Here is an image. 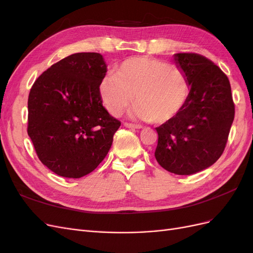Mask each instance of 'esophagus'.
<instances>
[{"instance_id": "esophagus-1", "label": "esophagus", "mask_w": 253, "mask_h": 253, "mask_svg": "<svg viewBox=\"0 0 253 253\" xmlns=\"http://www.w3.org/2000/svg\"><path fill=\"white\" fill-rule=\"evenodd\" d=\"M125 126L126 127H129V128H141L142 126H139V125H134V124H129V122H125L124 124Z\"/></svg>"}]
</instances>
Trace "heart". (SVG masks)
I'll return each mask as SVG.
<instances>
[{"instance_id": "1", "label": "heart", "mask_w": 253, "mask_h": 253, "mask_svg": "<svg viewBox=\"0 0 253 253\" xmlns=\"http://www.w3.org/2000/svg\"><path fill=\"white\" fill-rule=\"evenodd\" d=\"M190 89L181 67L150 57L124 61L117 75L106 76L100 83L102 102L113 116H120L135 97L133 114L156 125L177 116L187 104Z\"/></svg>"}]
</instances>
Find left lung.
Here are the masks:
<instances>
[{"mask_svg": "<svg viewBox=\"0 0 253 253\" xmlns=\"http://www.w3.org/2000/svg\"><path fill=\"white\" fill-rule=\"evenodd\" d=\"M175 61L186 72L190 96L183 110L156 127L155 158L164 169L191 175L212 166L226 148L234 119V102L226 74L200 53L179 52Z\"/></svg>", "mask_w": 253, "mask_h": 253, "instance_id": "8db88e82", "label": "left lung"}]
</instances>
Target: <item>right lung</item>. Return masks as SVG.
Wrapping results in <instances>:
<instances>
[{
	"label": "right lung",
	"mask_w": 253,
	"mask_h": 253,
	"mask_svg": "<svg viewBox=\"0 0 253 253\" xmlns=\"http://www.w3.org/2000/svg\"><path fill=\"white\" fill-rule=\"evenodd\" d=\"M106 65L98 52H78L39 76L28 96L27 133L41 163L67 178L94 171L121 122L102 105Z\"/></svg>",
	"instance_id": "obj_1"
}]
</instances>
